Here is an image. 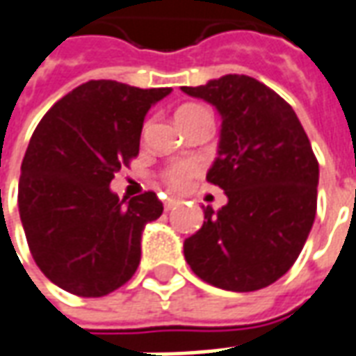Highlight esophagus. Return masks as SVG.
Here are the masks:
<instances>
[{
  "label": "esophagus",
  "instance_id": "1",
  "mask_svg": "<svg viewBox=\"0 0 356 356\" xmlns=\"http://www.w3.org/2000/svg\"><path fill=\"white\" fill-rule=\"evenodd\" d=\"M175 204H179L177 196H168V198L163 200V208H165V210H171V208H173Z\"/></svg>",
  "mask_w": 356,
  "mask_h": 356
}]
</instances>
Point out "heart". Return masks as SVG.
Returning <instances> with one entry per match:
<instances>
[{
	"label": "heart",
	"mask_w": 356,
	"mask_h": 356,
	"mask_svg": "<svg viewBox=\"0 0 356 356\" xmlns=\"http://www.w3.org/2000/svg\"><path fill=\"white\" fill-rule=\"evenodd\" d=\"M195 109H204V108H200V106H185V108L179 109L177 115L179 113H186V111H195ZM200 170H202L200 161H196V160L179 161V163L171 165L170 170L165 171L163 179H165V183H168L171 188H177V191H181V188H186V186H188V183H191V181L200 173Z\"/></svg>",
	"instance_id": "obj_1"
}]
</instances>
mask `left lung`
<instances>
[{
	"mask_svg": "<svg viewBox=\"0 0 356 356\" xmlns=\"http://www.w3.org/2000/svg\"><path fill=\"white\" fill-rule=\"evenodd\" d=\"M181 90L221 118L218 156L206 179L225 191L220 210L183 250L193 272L225 291L262 289L289 272L316 216L318 161L297 113L247 74H225Z\"/></svg>",
	"mask_w": 356,
	"mask_h": 356,
	"instance_id": "obj_1",
	"label": "left lung"
}]
</instances>
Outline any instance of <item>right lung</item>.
<instances>
[{"label":"right lung","instance_id":"1","mask_svg":"<svg viewBox=\"0 0 356 356\" xmlns=\"http://www.w3.org/2000/svg\"><path fill=\"white\" fill-rule=\"evenodd\" d=\"M168 94L90 81L36 127L21 165L19 213L34 262L63 291L104 297L136 272L143 231L163 204L156 193L119 200L109 185L138 154L148 109Z\"/></svg>","mask_w":356,"mask_h":356}]
</instances>
